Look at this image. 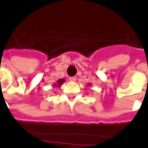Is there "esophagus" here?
<instances>
[{"instance_id": "esophagus-1", "label": "esophagus", "mask_w": 148, "mask_h": 148, "mask_svg": "<svg viewBox=\"0 0 148 148\" xmlns=\"http://www.w3.org/2000/svg\"><path fill=\"white\" fill-rule=\"evenodd\" d=\"M69 80H70L71 82H75V81H76V77H69Z\"/></svg>"}]
</instances>
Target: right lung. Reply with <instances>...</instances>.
Segmentation results:
<instances>
[{
	"instance_id": "right-lung-1",
	"label": "right lung",
	"mask_w": 148,
	"mask_h": 148,
	"mask_svg": "<svg viewBox=\"0 0 148 148\" xmlns=\"http://www.w3.org/2000/svg\"><path fill=\"white\" fill-rule=\"evenodd\" d=\"M64 82H65V80L63 79V78H61V79L58 80L57 82L55 83V84H54V86H58V87H60V86H61V85H62V84H63Z\"/></svg>"
}]
</instances>
